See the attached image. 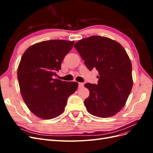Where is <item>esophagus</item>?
Instances as JSON below:
<instances>
[{
	"label": "esophagus",
	"mask_w": 153,
	"mask_h": 153,
	"mask_svg": "<svg viewBox=\"0 0 153 153\" xmlns=\"http://www.w3.org/2000/svg\"><path fill=\"white\" fill-rule=\"evenodd\" d=\"M84 87V84L83 83H78V88H82Z\"/></svg>",
	"instance_id": "obj_1"
}]
</instances>
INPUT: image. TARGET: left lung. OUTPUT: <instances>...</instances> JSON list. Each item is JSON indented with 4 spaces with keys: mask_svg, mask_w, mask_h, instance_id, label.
Masks as SVG:
<instances>
[{
    "mask_svg": "<svg viewBox=\"0 0 153 153\" xmlns=\"http://www.w3.org/2000/svg\"><path fill=\"white\" fill-rule=\"evenodd\" d=\"M87 68L99 73L98 84L87 83L89 96L84 101L87 110L106 118L117 114L126 104L133 87L131 62L126 50L117 41L92 36L74 45Z\"/></svg>",
    "mask_w": 153,
    "mask_h": 153,
    "instance_id": "8db88e82",
    "label": "left lung"
}]
</instances>
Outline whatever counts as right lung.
I'll return each instance as SVG.
<instances>
[{
	"instance_id": "right-lung-1",
	"label": "right lung",
	"mask_w": 153,
	"mask_h": 153,
	"mask_svg": "<svg viewBox=\"0 0 153 153\" xmlns=\"http://www.w3.org/2000/svg\"><path fill=\"white\" fill-rule=\"evenodd\" d=\"M74 41L52 39L30 46L23 54L17 71L20 92L27 107L37 117L51 119L62 114L76 82L53 78Z\"/></svg>"
}]
</instances>
